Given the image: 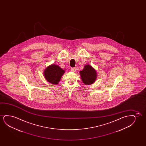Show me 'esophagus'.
<instances>
[{
  "mask_svg": "<svg viewBox=\"0 0 146 146\" xmlns=\"http://www.w3.org/2000/svg\"><path fill=\"white\" fill-rule=\"evenodd\" d=\"M71 70L73 71V72H75L76 71V68H75V67H72V68H71Z\"/></svg>",
  "mask_w": 146,
  "mask_h": 146,
  "instance_id": "esophagus-1",
  "label": "esophagus"
}]
</instances>
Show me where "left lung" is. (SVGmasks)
Returning <instances> with one entry per match:
<instances>
[{"mask_svg": "<svg viewBox=\"0 0 146 146\" xmlns=\"http://www.w3.org/2000/svg\"><path fill=\"white\" fill-rule=\"evenodd\" d=\"M82 81L86 85H90L94 83L96 78V70L90 65H86L82 71H80Z\"/></svg>", "mask_w": 146, "mask_h": 146, "instance_id": "8db88e82", "label": "left lung"}]
</instances>
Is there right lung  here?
<instances>
[{
	"label": "right lung",
	"mask_w": 146,
	"mask_h": 146,
	"mask_svg": "<svg viewBox=\"0 0 146 146\" xmlns=\"http://www.w3.org/2000/svg\"><path fill=\"white\" fill-rule=\"evenodd\" d=\"M64 73V70L58 65L54 64L47 67L44 72L46 80L53 84H58Z\"/></svg>",
	"instance_id": "add662e5"
}]
</instances>
